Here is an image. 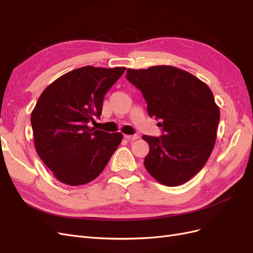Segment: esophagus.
I'll list each match as a JSON object with an SVG mask.
<instances>
[{
    "label": "esophagus",
    "mask_w": 253,
    "mask_h": 253,
    "mask_svg": "<svg viewBox=\"0 0 253 253\" xmlns=\"http://www.w3.org/2000/svg\"><path fill=\"white\" fill-rule=\"evenodd\" d=\"M125 137H126V138L127 139V140H136L137 138H138V135H137V134H134V135H125Z\"/></svg>",
    "instance_id": "esophagus-1"
}]
</instances>
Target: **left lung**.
<instances>
[{
  "instance_id": "obj_1",
  "label": "left lung",
  "mask_w": 253,
  "mask_h": 253,
  "mask_svg": "<svg viewBox=\"0 0 253 253\" xmlns=\"http://www.w3.org/2000/svg\"><path fill=\"white\" fill-rule=\"evenodd\" d=\"M126 78L141 90L149 116L162 121L164 135L142 136L150 145L145 169L165 186L185 183L203 169L215 144L219 109L211 89L170 65L128 68Z\"/></svg>"
}]
</instances>
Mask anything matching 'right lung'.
<instances>
[{
  "label": "right lung",
  "mask_w": 253,
  "mask_h": 253,
  "mask_svg": "<svg viewBox=\"0 0 253 253\" xmlns=\"http://www.w3.org/2000/svg\"><path fill=\"white\" fill-rule=\"evenodd\" d=\"M126 67L83 66L43 90L30 117L38 155L55 177L80 186L99 176L122 140L121 133L88 126L100 118L103 98Z\"/></svg>",
  "instance_id": "obj_1"
}]
</instances>
